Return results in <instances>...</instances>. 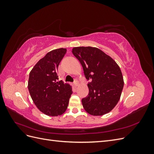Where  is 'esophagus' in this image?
Masks as SVG:
<instances>
[{"instance_id": "esophagus-1", "label": "esophagus", "mask_w": 154, "mask_h": 154, "mask_svg": "<svg viewBox=\"0 0 154 154\" xmlns=\"http://www.w3.org/2000/svg\"><path fill=\"white\" fill-rule=\"evenodd\" d=\"M74 85H75V87H78V85H79L78 81L76 80H75V81H74Z\"/></svg>"}]
</instances>
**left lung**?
<instances>
[{
  "label": "left lung",
  "mask_w": 154,
  "mask_h": 154,
  "mask_svg": "<svg viewBox=\"0 0 154 154\" xmlns=\"http://www.w3.org/2000/svg\"><path fill=\"white\" fill-rule=\"evenodd\" d=\"M72 53L81 63L87 80H91L88 94L82 100L83 108L92 116L109 112L119 101L124 85L119 66L96 48H74Z\"/></svg>",
  "instance_id": "1"
}]
</instances>
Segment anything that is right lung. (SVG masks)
Here are the masks:
<instances>
[{
    "instance_id": "obj_1",
    "label": "right lung",
    "mask_w": 154,
    "mask_h": 154,
    "mask_svg": "<svg viewBox=\"0 0 154 154\" xmlns=\"http://www.w3.org/2000/svg\"><path fill=\"white\" fill-rule=\"evenodd\" d=\"M66 52V48L50 51L29 73L28 90L31 98L40 111L49 116L63 114L72 93L69 83L58 81V67Z\"/></svg>"
}]
</instances>
